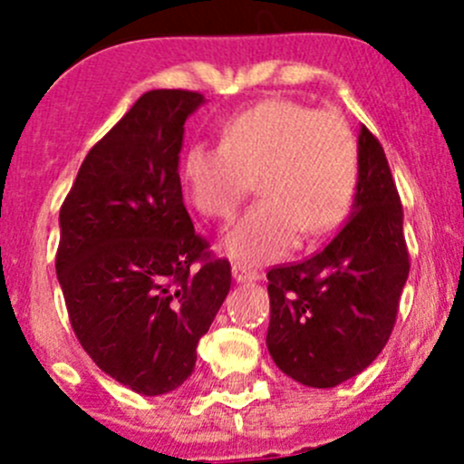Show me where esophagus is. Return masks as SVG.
<instances>
[{"label": "esophagus", "instance_id": "34e87169", "mask_svg": "<svg viewBox=\"0 0 464 464\" xmlns=\"http://www.w3.org/2000/svg\"><path fill=\"white\" fill-rule=\"evenodd\" d=\"M233 278L237 283H254V280H260V271L245 265V262H233Z\"/></svg>", "mask_w": 464, "mask_h": 464}]
</instances>
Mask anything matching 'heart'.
<instances>
[{"mask_svg": "<svg viewBox=\"0 0 464 464\" xmlns=\"http://www.w3.org/2000/svg\"><path fill=\"white\" fill-rule=\"evenodd\" d=\"M357 170L343 116L292 98L260 101L224 123L222 141H198L181 157L186 193L210 219L236 218L258 175L262 198L227 237L228 254L251 265L283 256L303 231H332L348 213Z\"/></svg>", "mask_w": 464, "mask_h": 464, "instance_id": "obj_1", "label": "heart"}]
</instances>
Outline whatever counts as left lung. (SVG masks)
Returning <instances> with one entry per match:
<instances>
[{
    "instance_id": "left-lung-1",
    "label": "left lung",
    "mask_w": 464,
    "mask_h": 464,
    "mask_svg": "<svg viewBox=\"0 0 464 464\" xmlns=\"http://www.w3.org/2000/svg\"><path fill=\"white\" fill-rule=\"evenodd\" d=\"M411 260L404 210L375 134L359 130L353 215L303 262L266 271L276 366L312 388L339 386L366 371L395 327Z\"/></svg>"
}]
</instances>
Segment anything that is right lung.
I'll use <instances>...</instances> for the list:
<instances>
[{
  "mask_svg": "<svg viewBox=\"0 0 464 464\" xmlns=\"http://www.w3.org/2000/svg\"><path fill=\"white\" fill-rule=\"evenodd\" d=\"M199 92L152 89L85 157L60 208L55 256L69 321L102 372L141 395L190 377L231 289V265L195 233L179 181Z\"/></svg>",
  "mask_w": 464,
  "mask_h": 464,
  "instance_id": "obj_1",
  "label": "right lung"
}]
</instances>
